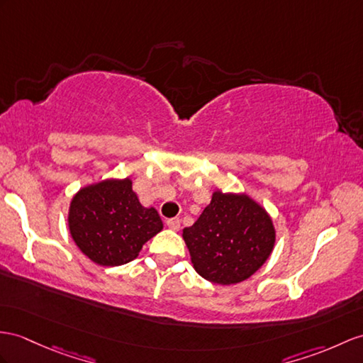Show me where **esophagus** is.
Returning <instances> with one entry per match:
<instances>
[{"label": "esophagus", "instance_id": "esophagus-1", "mask_svg": "<svg viewBox=\"0 0 363 363\" xmlns=\"http://www.w3.org/2000/svg\"><path fill=\"white\" fill-rule=\"evenodd\" d=\"M166 225H167V228L174 229V231H179V229H180V218L174 217V218L166 220Z\"/></svg>", "mask_w": 363, "mask_h": 363}]
</instances>
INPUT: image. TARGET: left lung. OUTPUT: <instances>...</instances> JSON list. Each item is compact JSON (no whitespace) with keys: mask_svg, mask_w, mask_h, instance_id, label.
Segmentation results:
<instances>
[{"mask_svg":"<svg viewBox=\"0 0 363 363\" xmlns=\"http://www.w3.org/2000/svg\"><path fill=\"white\" fill-rule=\"evenodd\" d=\"M183 238L194 268L218 285L243 281L267 262L276 242L269 216L245 194L214 192Z\"/></svg>","mask_w":363,"mask_h":363,"instance_id":"1","label":"left lung"}]
</instances>
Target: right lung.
Wrapping results in <instances>:
<instances>
[{
  "label": "right lung",
  "instance_id": "add662e5",
  "mask_svg": "<svg viewBox=\"0 0 363 363\" xmlns=\"http://www.w3.org/2000/svg\"><path fill=\"white\" fill-rule=\"evenodd\" d=\"M69 229L92 262L118 267L134 260L143 245L163 229L154 208H143L132 182L106 180L79 189L70 203Z\"/></svg>",
  "mask_w": 363,
  "mask_h": 363
}]
</instances>
